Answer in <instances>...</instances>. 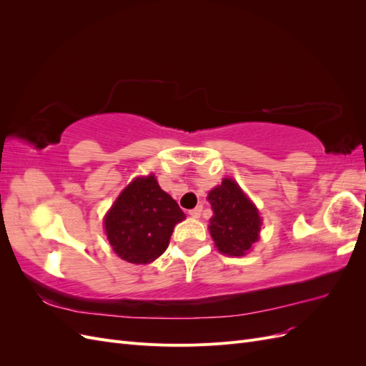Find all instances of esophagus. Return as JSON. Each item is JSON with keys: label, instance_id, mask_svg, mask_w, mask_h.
I'll return each instance as SVG.
<instances>
[{"label": "esophagus", "instance_id": "esophagus-1", "mask_svg": "<svg viewBox=\"0 0 366 366\" xmlns=\"http://www.w3.org/2000/svg\"><path fill=\"white\" fill-rule=\"evenodd\" d=\"M202 210H203V207H202V206H197L195 209L189 210V215H191L192 218H198V217L202 215Z\"/></svg>", "mask_w": 366, "mask_h": 366}]
</instances>
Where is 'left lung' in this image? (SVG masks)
Instances as JSON below:
<instances>
[{
	"mask_svg": "<svg viewBox=\"0 0 366 366\" xmlns=\"http://www.w3.org/2000/svg\"><path fill=\"white\" fill-rule=\"evenodd\" d=\"M207 200L214 210L209 232L217 249L227 257H244L259 239V210L234 179H223Z\"/></svg>",
	"mask_w": 366,
	"mask_h": 366,
	"instance_id": "left-lung-1",
	"label": "left lung"
}]
</instances>
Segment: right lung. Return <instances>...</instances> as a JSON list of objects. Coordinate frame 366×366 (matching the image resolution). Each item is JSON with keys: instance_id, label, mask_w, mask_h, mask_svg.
<instances>
[{"instance_id": "add662e5", "label": "right lung", "mask_w": 366, "mask_h": 366, "mask_svg": "<svg viewBox=\"0 0 366 366\" xmlns=\"http://www.w3.org/2000/svg\"><path fill=\"white\" fill-rule=\"evenodd\" d=\"M186 217L156 175L137 177L116 198L104 218L113 250L131 264H149L168 249L177 223Z\"/></svg>"}]
</instances>
